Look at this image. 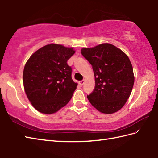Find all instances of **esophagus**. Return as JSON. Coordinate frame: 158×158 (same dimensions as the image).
Segmentation results:
<instances>
[{
  "label": "esophagus",
  "mask_w": 158,
  "mask_h": 158,
  "mask_svg": "<svg viewBox=\"0 0 158 158\" xmlns=\"http://www.w3.org/2000/svg\"><path fill=\"white\" fill-rule=\"evenodd\" d=\"M85 83V80H81V81L79 82V85L82 86Z\"/></svg>",
  "instance_id": "obj_1"
}]
</instances>
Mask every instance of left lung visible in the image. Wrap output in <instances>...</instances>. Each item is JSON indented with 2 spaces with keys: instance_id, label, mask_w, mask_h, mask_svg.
I'll list each match as a JSON object with an SVG mask.
<instances>
[{
  "instance_id": "1",
  "label": "left lung",
  "mask_w": 158,
  "mask_h": 158,
  "mask_svg": "<svg viewBox=\"0 0 158 158\" xmlns=\"http://www.w3.org/2000/svg\"><path fill=\"white\" fill-rule=\"evenodd\" d=\"M81 53L93 66L95 88L87 96L91 105L103 114L123 107L135 82L133 68L127 54L110 43L82 48Z\"/></svg>"
}]
</instances>
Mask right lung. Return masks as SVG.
Returning <instances> with one entry per match:
<instances>
[{
	"label": "right lung",
	"instance_id": "1",
	"mask_svg": "<svg viewBox=\"0 0 158 158\" xmlns=\"http://www.w3.org/2000/svg\"><path fill=\"white\" fill-rule=\"evenodd\" d=\"M73 47L48 44L30 56L23 72L24 90L37 111L52 114L65 106L78 86L72 78L68 59Z\"/></svg>",
	"mask_w": 158,
	"mask_h": 158
}]
</instances>
